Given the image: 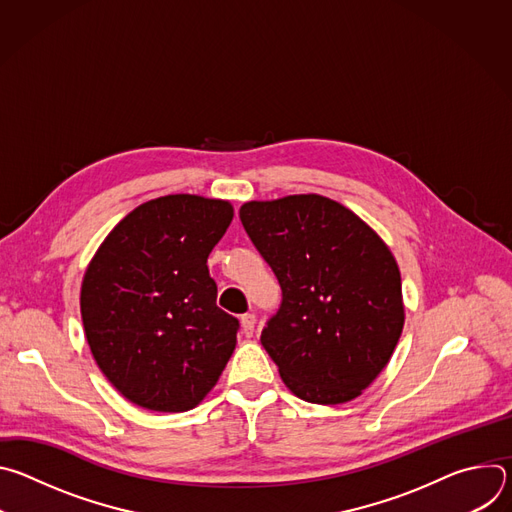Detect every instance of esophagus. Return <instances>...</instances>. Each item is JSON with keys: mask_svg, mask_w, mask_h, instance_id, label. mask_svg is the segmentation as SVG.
Listing matches in <instances>:
<instances>
[{"mask_svg": "<svg viewBox=\"0 0 512 512\" xmlns=\"http://www.w3.org/2000/svg\"><path fill=\"white\" fill-rule=\"evenodd\" d=\"M255 314H243L241 316V328H243V334L247 336V338H251L253 336V332H255Z\"/></svg>", "mask_w": 512, "mask_h": 512, "instance_id": "34e87169", "label": "esophagus"}]
</instances>
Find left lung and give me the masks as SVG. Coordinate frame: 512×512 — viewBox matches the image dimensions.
Wrapping results in <instances>:
<instances>
[{"label":"left lung","mask_w":512,"mask_h":512,"mask_svg":"<svg viewBox=\"0 0 512 512\" xmlns=\"http://www.w3.org/2000/svg\"><path fill=\"white\" fill-rule=\"evenodd\" d=\"M241 223L281 285L261 344L296 397L338 405L367 389L399 342L401 273L385 241L320 194L251 200Z\"/></svg>","instance_id":"8db88e82"}]
</instances>
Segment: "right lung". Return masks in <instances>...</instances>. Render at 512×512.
Masks as SVG:
<instances>
[{
    "mask_svg": "<svg viewBox=\"0 0 512 512\" xmlns=\"http://www.w3.org/2000/svg\"><path fill=\"white\" fill-rule=\"evenodd\" d=\"M233 221L227 200L170 194L139 204L107 235L81 287V316L107 381L164 413L196 407L237 344L206 259Z\"/></svg>",
    "mask_w": 512,
    "mask_h": 512,
    "instance_id": "right-lung-1",
    "label": "right lung"
}]
</instances>
